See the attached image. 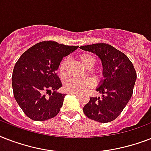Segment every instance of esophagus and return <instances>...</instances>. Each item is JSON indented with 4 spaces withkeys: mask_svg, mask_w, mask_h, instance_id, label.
<instances>
[{
    "mask_svg": "<svg viewBox=\"0 0 151 151\" xmlns=\"http://www.w3.org/2000/svg\"><path fill=\"white\" fill-rule=\"evenodd\" d=\"M68 94H72V95H76V96H79V93H73V92H68Z\"/></svg>",
    "mask_w": 151,
    "mask_h": 151,
    "instance_id": "obj_1",
    "label": "esophagus"
}]
</instances>
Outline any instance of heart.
Here are the masks:
<instances>
[{"instance_id": "b5f03b06", "label": "heart", "mask_w": 151, "mask_h": 151, "mask_svg": "<svg viewBox=\"0 0 151 151\" xmlns=\"http://www.w3.org/2000/svg\"><path fill=\"white\" fill-rule=\"evenodd\" d=\"M80 60L85 66L88 67L89 66H94L95 60L94 58L90 55H82L80 56ZM67 60L65 59L61 63L59 68V73L62 77L66 76V69ZM94 80L91 78L83 77V78H73L69 79L65 83V89L68 92H73V93H81L85 92L90 88L94 85Z\"/></svg>"}]
</instances>
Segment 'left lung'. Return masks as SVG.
I'll use <instances>...</instances> for the list:
<instances>
[{"instance_id": "obj_1", "label": "left lung", "mask_w": 151, "mask_h": 151, "mask_svg": "<svg viewBox=\"0 0 151 151\" xmlns=\"http://www.w3.org/2000/svg\"><path fill=\"white\" fill-rule=\"evenodd\" d=\"M80 48L94 53L100 59L103 77L96 88L102 96L91 97L83 111L96 122H112L119 116L132 96L136 80L135 68L127 55L107 44L88 45Z\"/></svg>"}]
</instances>
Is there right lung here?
<instances>
[{"instance_id": "1", "label": "right lung", "mask_w": 151, "mask_h": 151, "mask_svg": "<svg viewBox=\"0 0 151 151\" xmlns=\"http://www.w3.org/2000/svg\"><path fill=\"white\" fill-rule=\"evenodd\" d=\"M78 48L42 41L26 51L16 62L12 78L14 96L30 119L42 122L59 114L66 94L56 92L63 86L56 71L63 57ZM45 91L50 92L49 97Z\"/></svg>"}]
</instances>
